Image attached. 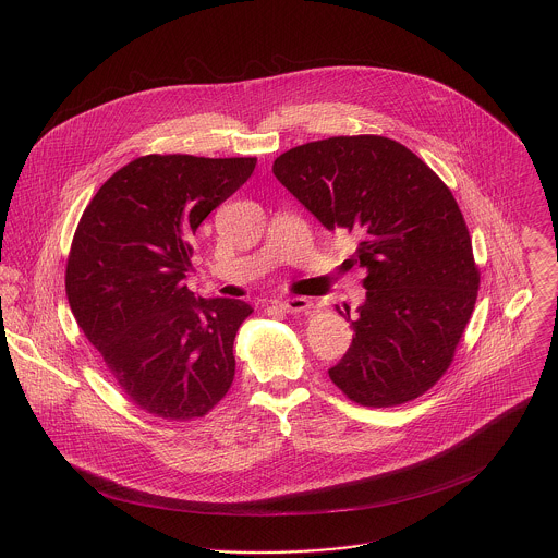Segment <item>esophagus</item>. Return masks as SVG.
<instances>
[{
	"label": "esophagus",
	"mask_w": 558,
	"mask_h": 558,
	"mask_svg": "<svg viewBox=\"0 0 558 558\" xmlns=\"http://www.w3.org/2000/svg\"><path fill=\"white\" fill-rule=\"evenodd\" d=\"M277 307H281L283 312L288 314H312V303L303 296H288V299H281L277 301Z\"/></svg>",
	"instance_id": "esophagus-1"
}]
</instances>
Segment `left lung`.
<instances>
[{
	"instance_id": "obj_1",
	"label": "left lung",
	"mask_w": 558,
	"mask_h": 558,
	"mask_svg": "<svg viewBox=\"0 0 558 558\" xmlns=\"http://www.w3.org/2000/svg\"><path fill=\"white\" fill-rule=\"evenodd\" d=\"M277 180L328 232L361 242L367 277L354 337L330 380L361 405L389 408L449 369L475 310L478 268L449 186L405 146L380 135L328 137L275 159Z\"/></svg>"
}]
</instances>
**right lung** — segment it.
<instances>
[{"instance_id": "1", "label": "right lung", "mask_w": 558, "mask_h": 558, "mask_svg": "<svg viewBox=\"0 0 558 558\" xmlns=\"http://www.w3.org/2000/svg\"><path fill=\"white\" fill-rule=\"evenodd\" d=\"M257 159L148 155L118 169L81 215L66 296L122 393L169 421L204 416L234 383V339L251 305L186 286L202 221Z\"/></svg>"}]
</instances>
